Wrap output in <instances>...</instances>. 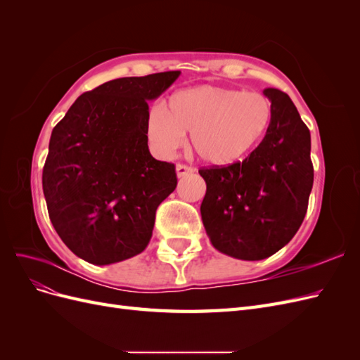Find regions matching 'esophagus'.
Segmentation results:
<instances>
[{"label": "esophagus", "instance_id": "1", "mask_svg": "<svg viewBox=\"0 0 360 360\" xmlns=\"http://www.w3.org/2000/svg\"><path fill=\"white\" fill-rule=\"evenodd\" d=\"M193 171H195V169H193L192 167L183 165V163H177V167H176V172H177V177H179V179L191 176V174H193Z\"/></svg>", "mask_w": 360, "mask_h": 360}]
</instances>
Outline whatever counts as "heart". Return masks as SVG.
Returning a JSON list of instances; mask_svg holds the SVG:
<instances>
[{
	"label": "heart",
	"instance_id": "heart-1",
	"mask_svg": "<svg viewBox=\"0 0 360 360\" xmlns=\"http://www.w3.org/2000/svg\"><path fill=\"white\" fill-rule=\"evenodd\" d=\"M271 105L266 96L216 85L174 93L165 110L153 108L147 120L150 144L169 156L191 134L192 150L212 167L245 160L266 135Z\"/></svg>",
	"mask_w": 360,
	"mask_h": 360
}]
</instances>
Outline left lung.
Segmentation results:
<instances>
[{"label":"left lung","mask_w":360,"mask_h":360,"mask_svg":"<svg viewBox=\"0 0 360 360\" xmlns=\"http://www.w3.org/2000/svg\"><path fill=\"white\" fill-rule=\"evenodd\" d=\"M271 120L264 139L231 167L201 168L202 224L212 245L238 259H263L300 228L314 183L309 129L278 89H266Z\"/></svg>","instance_id":"left-lung-1"}]
</instances>
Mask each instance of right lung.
Instances as JSON below:
<instances>
[{"instance_id": "1", "label": "right lung", "mask_w": 360, "mask_h": 360, "mask_svg": "<svg viewBox=\"0 0 360 360\" xmlns=\"http://www.w3.org/2000/svg\"><path fill=\"white\" fill-rule=\"evenodd\" d=\"M180 72L108 81L81 94L53 127L43 167L49 219L75 255L105 266L147 248L174 163L150 155L148 102Z\"/></svg>"}]
</instances>
